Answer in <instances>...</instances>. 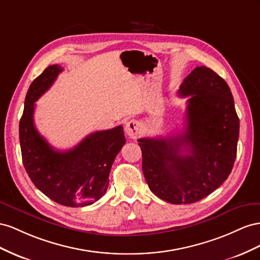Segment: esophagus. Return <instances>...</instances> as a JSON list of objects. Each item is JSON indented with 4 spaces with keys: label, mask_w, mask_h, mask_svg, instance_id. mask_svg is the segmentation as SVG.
<instances>
[{
    "label": "esophagus",
    "mask_w": 260,
    "mask_h": 260,
    "mask_svg": "<svg viewBox=\"0 0 260 260\" xmlns=\"http://www.w3.org/2000/svg\"><path fill=\"white\" fill-rule=\"evenodd\" d=\"M125 132L129 138L136 139L142 133V125L136 120H131L125 124Z\"/></svg>",
    "instance_id": "1"
}]
</instances>
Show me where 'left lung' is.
I'll use <instances>...</instances> for the list:
<instances>
[{
    "mask_svg": "<svg viewBox=\"0 0 260 260\" xmlns=\"http://www.w3.org/2000/svg\"><path fill=\"white\" fill-rule=\"evenodd\" d=\"M179 95H189L184 132L138 139L148 186L174 205L196 203L228 179L240 133L232 92L216 72L197 66L184 79Z\"/></svg>",
    "mask_w": 260,
    "mask_h": 260,
    "instance_id": "8db88e82",
    "label": "left lung"
}]
</instances>
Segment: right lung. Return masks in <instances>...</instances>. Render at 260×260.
Returning a JSON list of instances; mask_svg holds the SVG:
<instances>
[{"instance_id":"1","label":"right lung","mask_w":260,"mask_h":260,"mask_svg":"<svg viewBox=\"0 0 260 260\" xmlns=\"http://www.w3.org/2000/svg\"><path fill=\"white\" fill-rule=\"evenodd\" d=\"M63 71L51 65L29 87L19 142L23 163L35 186L53 202L68 207H85L106 194L109 174L116 154L125 144L123 126L94 132L73 149L60 151L51 147L35 127V102Z\"/></svg>"}]
</instances>
